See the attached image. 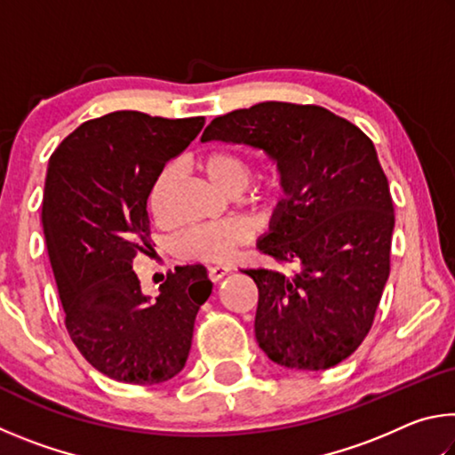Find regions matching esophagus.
<instances>
[{"instance_id":"esophagus-1","label":"esophagus","mask_w":455,"mask_h":455,"mask_svg":"<svg viewBox=\"0 0 455 455\" xmlns=\"http://www.w3.org/2000/svg\"><path fill=\"white\" fill-rule=\"evenodd\" d=\"M230 273L228 267H211L209 268V279L212 283H219L220 279H225V276Z\"/></svg>"}]
</instances>
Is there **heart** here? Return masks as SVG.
Instances as JSON below:
<instances>
[{
  "instance_id": "b5f03b06",
  "label": "heart",
  "mask_w": 455,
  "mask_h": 455,
  "mask_svg": "<svg viewBox=\"0 0 455 455\" xmlns=\"http://www.w3.org/2000/svg\"><path fill=\"white\" fill-rule=\"evenodd\" d=\"M204 174L209 176L214 188H219L225 195H238L251 182V164L249 160L241 154L230 150H214L203 158ZM180 179L179 163H168L150 188V211L156 219L158 225H171L174 220L172 214V195L176 182ZM273 187H267L259 195V200H268L273 196ZM251 238V228L246 222L228 219V220H214L196 225L184 230L179 241H176V251L182 259L188 260H203V263H225L235 255L238 246H243Z\"/></svg>"
}]
</instances>
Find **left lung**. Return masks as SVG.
<instances>
[{
  "instance_id": "8db88e82",
  "label": "left lung",
  "mask_w": 455,
  "mask_h": 455,
  "mask_svg": "<svg viewBox=\"0 0 455 455\" xmlns=\"http://www.w3.org/2000/svg\"><path fill=\"white\" fill-rule=\"evenodd\" d=\"M209 140L263 150L281 172L284 198L257 246L299 271H243L259 287V347L301 371L341 363L371 329L389 276L395 214L373 142L325 108L289 102L214 118Z\"/></svg>"
}]
</instances>
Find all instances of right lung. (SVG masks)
Listing matches in <instances>:
<instances>
[{"instance_id":"1","label":"right lung","mask_w":455,"mask_h":455,"mask_svg":"<svg viewBox=\"0 0 455 455\" xmlns=\"http://www.w3.org/2000/svg\"><path fill=\"white\" fill-rule=\"evenodd\" d=\"M203 126V116L110 112L84 122L50 156L42 225L66 329L110 379L163 383L188 359L196 313L212 291L206 268L176 267L150 299L132 263L152 251L154 179Z\"/></svg>"}]
</instances>
